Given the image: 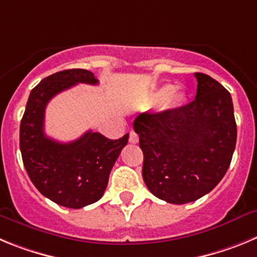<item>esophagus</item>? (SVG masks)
<instances>
[{"label": "esophagus", "mask_w": 257, "mask_h": 257, "mask_svg": "<svg viewBox=\"0 0 257 257\" xmlns=\"http://www.w3.org/2000/svg\"><path fill=\"white\" fill-rule=\"evenodd\" d=\"M128 142H130L131 144H136V143L139 142V136H138V134H136L135 131H130V138H128Z\"/></svg>", "instance_id": "1"}]
</instances>
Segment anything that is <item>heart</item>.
<instances>
[{"mask_svg":"<svg viewBox=\"0 0 257 257\" xmlns=\"http://www.w3.org/2000/svg\"><path fill=\"white\" fill-rule=\"evenodd\" d=\"M185 100V92L181 88H174L172 85H165L152 94L149 101L153 105H162L165 109L178 108Z\"/></svg>","mask_w":257,"mask_h":257,"instance_id":"heart-1","label":"heart"}]
</instances>
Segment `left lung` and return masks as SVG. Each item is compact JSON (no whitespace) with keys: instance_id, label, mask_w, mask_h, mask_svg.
Segmentation results:
<instances>
[{"instance_id":"8db88e82","label":"left lung","mask_w":257,"mask_h":257,"mask_svg":"<svg viewBox=\"0 0 257 257\" xmlns=\"http://www.w3.org/2000/svg\"><path fill=\"white\" fill-rule=\"evenodd\" d=\"M192 103L134 121L144 154L143 179L157 198L184 205L210 193L230 165L237 142L231 96L216 79L194 73Z\"/></svg>"}]
</instances>
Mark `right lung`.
<instances>
[{"label":"right lung","instance_id":"1","mask_svg":"<svg viewBox=\"0 0 257 257\" xmlns=\"http://www.w3.org/2000/svg\"><path fill=\"white\" fill-rule=\"evenodd\" d=\"M97 82L86 69L46 77L31 91L20 123V152L29 179L41 194L64 207L82 208L103 197L110 170L128 142V134L110 140L91 130L70 143L45 135V109L52 97L77 83Z\"/></svg>","mask_w":257,"mask_h":257}]
</instances>
